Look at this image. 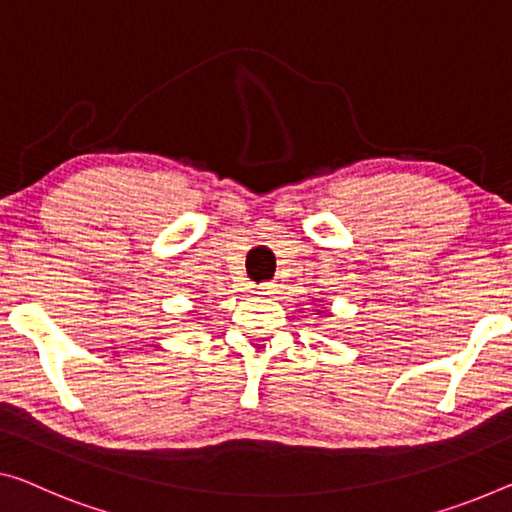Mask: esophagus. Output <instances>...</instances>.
<instances>
[{
    "label": "esophagus",
    "instance_id": "1",
    "mask_svg": "<svg viewBox=\"0 0 512 512\" xmlns=\"http://www.w3.org/2000/svg\"><path fill=\"white\" fill-rule=\"evenodd\" d=\"M255 292L262 294V296L273 294V292H276V282H262V285H257Z\"/></svg>",
    "mask_w": 512,
    "mask_h": 512
}]
</instances>
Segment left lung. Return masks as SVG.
Listing matches in <instances>:
<instances>
[{"instance_id":"left-lung-1","label":"left lung","mask_w":512,"mask_h":512,"mask_svg":"<svg viewBox=\"0 0 512 512\" xmlns=\"http://www.w3.org/2000/svg\"><path fill=\"white\" fill-rule=\"evenodd\" d=\"M319 312H324V310H317V315H319Z\"/></svg>"}]
</instances>
